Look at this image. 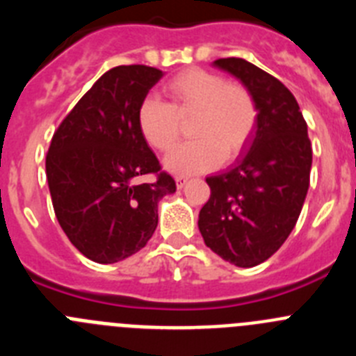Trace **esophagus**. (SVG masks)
<instances>
[{
    "label": "esophagus",
    "mask_w": 356,
    "mask_h": 356,
    "mask_svg": "<svg viewBox=\"0 0 356 356\" xmlns=\"http://www.w3.org/2000/svg\"><path fill=\"white\" fill-rule=\"evenodd\" d=\"M187 181H188L187 176H176V185H178V188L185 187V184H187Z\"/></svg>",
    "instance_id": "esophagus-1"
}]
</instances>
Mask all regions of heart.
Wrapping results in <instances>:
<instances>
[{"label":"heart","mask_w":356,"mask_h":356,"mask_svg":"<svg viewBox=\"0 0 356 356\" xmlns=\"http://www.w3.org/2000/svg\"><path fill=\"white\" fill-rule=\"evenodd\" d=\"M169 103L146 96L137 108V124L151 147L168 153L180 139V118L191 119L194 140L168 156L172 172L193 175L212 168L217 160L237 159L253 137L259 105L253 92L238 81H226L205 69H185L165 81Z\"/></svg>","instance_id":"obj_1"}]
</instances>
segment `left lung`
Instances as JSON below:
<instances>
[{"label": "left lung", "instance_id": "left-lung-1", "mask_svg": "<svg viewBox=\"0 0 356 356\" xmlns=\"http://www.w3.org/2000/svg\"><path fill=\"white\" fill-rule=\"evenodd\" d=\"M253 92L259 122L234 168L209 176L210 197L200 210L207 246L229 264H262L287 241L310 185L312 144L300 105L278 78L244 58H219Z\"/></svg>", "mask_w": 356, "mask_h": 356}]
</instances>
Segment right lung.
Returning <instances> with one entry per match:
<instances>
[{
	"label": "right lung",
	"mask_w": 356,
	"mask_h": 356,
	"mask_svg": "<svg viewBox=\"0 0 356 356\" xmlns=\"http://www.w3.org/2000/svg\"><path fill=\"white\" fill-rule=\"evenodd\" d=\"M162 78L149 65L103 74L58 124L46 155L55 216L72 246L97 264L143 250L159 222V201L176 191L137 124V108ZM153 174V182L140 178Z\"/></svg>",
	"instance_id": "right-lung-1"
}]
</instances>
